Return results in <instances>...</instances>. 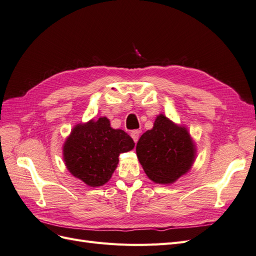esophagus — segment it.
<instances>
[{"label": "esophagus", "mask_w": 256, "mask_h": 256, "mask_svg": "<svg viewBox=\"0 0 256 256\" xmlns=\"http://www.w3.org/2000/svg\"><path fill=\"white\" fill-rule=\"evenodd\" d=\"M130 136H131V138H134V141L136 143L138 140V136H140V130H134V131H131Z\"/></svg>", "instance_id": "obj_1"}]
</instances>
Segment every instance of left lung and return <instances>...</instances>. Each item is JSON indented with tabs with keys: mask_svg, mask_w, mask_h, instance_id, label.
<instances>
[{
	"mask_svg": "<svg viewBox=\"0 0 256 256\" xmlns=\"http://www.w3.org/2000/svg\"><path fill=\"white\" fill-rule=\"evenodd\" d=\"M136 150L147 177L161 184H173L187 174L196 157V145L188 128L162 113L141 136Z\"/></svg>",
	"mask_w": 256,
	"mask_h": 256,
	"instance_id": "8db88e82",
	"label": "left lung"
}]
</instances>
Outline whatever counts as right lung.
<instances>
[{
    "label": "right lung",
    "instance_id": "obj_1",
    "mask_svg": "<svg viewBox=\"0 0 256 256\" xmlns=\"http://www.w3.org/2000/svg\"><path fill=\"white\" fill-rule=\"evenodd\" d=\"M134 147L130 136L113 129L109 118L102 116L76 124L64 142L63 159L72 176L90 187H100L110 180L120 154Z\"/></svg>",
    "mask_w": 256,
    "mask_h": 256
}]
</instances>
